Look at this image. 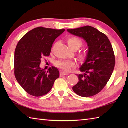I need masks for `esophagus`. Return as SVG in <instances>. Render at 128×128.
I'll list each match as a JSON object with an SVG mask.
<instances>
[{"mask_svg": "<svg viewBox=\"0 0 128 128\" xmlns=\"http://www.w3.org/2000/svg\"><path fill=\"white\" fill-rule=\"evenodd\" d=\"M67 75H68L67 73H66V72H60V76H63Z\"/></svg>", "mask_w": 128, "mask_h": 128, "instance_id": "esophagus-1", "label": "esophagus"}]
</instances>
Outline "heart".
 Returning <instances> with one entry per match:
<instances>
[{"mask_svg":"<svg viewBox=\"0 0 128 128\" xmlns=\"http://www.w3.org/2000/svg\"><path fill=\"white\" fill-rule=\"evenodd\" d=\"M66 42L69 47L72 50H76L82 47L83 42L80 38L75 36H70L67 38ZM88 54L86 52H82L78 54V58L81 62H85L88 59ZM56 66L62 72H69L72 68L76 66L75 62L72 60H59L56 62Z\"/></svg>","mask_w":128,"mask_h":128,"instance_id":"1","label":"heart"}]
</instances>
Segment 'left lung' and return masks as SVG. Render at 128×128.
<instances>
[{
  "instance_id": "obj_1",
  "label": "left lung",
  "mask_w": 128,
  "mask_h": 128,
  "mask_svg": "<svg viewBox=\"0 0 128 128\" xmlns=\"http://www.w3.org/2000/svg\"><path fill=\"white\" fill-rule=\"evenodd\" d=\"M88 43V57L80 68L83 74L78 75V82L72 87L75 94L88 97L98 94L104 88L112 76L115 66V56L107 36L93 27L68 30Z\"/></svg>"
}]
</instances>
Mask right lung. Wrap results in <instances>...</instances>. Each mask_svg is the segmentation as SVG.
I'll return each instance as SVG.
<instances>
[{
	"label": "right lung",
	"instance_id": "right-lung-1",
	"mask_svg": "<svg viewBox=\"0 0 128 128\" xmlns=\"http://www.w3.org/2000/svg\"><path fill=\"white\" fill-rule=\"evenodd\" d=\"M65 30L38 27L28 32L18 42L15 51L14 74L18 84L31 96L47 94L59 77L56 68H50L46 72L40 65V59L50 55L54 40Z\"/></svg>",
	"mask_w": 128,
	"mask_h": 128
}]
</instances>
